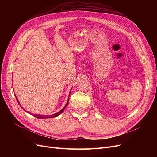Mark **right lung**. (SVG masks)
<instances>
[{"instance_id": "add662e5", "label": "right lung", "mask_w": 157, "mask_h": 157, "mask_svg": "<svg viewBox=\"0 0 157 157\" xmlns=\"http://www.w3.org/2000/svg\"><path fill=\"white\" fill-rule=\"evenodd\" d=\"M71 90L70 91V92H69V95H70V94H71ZM15 97H16V95H15ZM16 101H17V102H18V103L20 105V106L21 107V104H20V102H19V101L18 100V98H17V97H16ZM69 97L68 98V100H67V103H66V104H65V105L64 106V108L62 109H61L60 111H59L58 113H55V114H52V115H39V114H34V116L36 117V118H39V119H45V118H55V117H56L57 116H59V115H60L63 111H64V109H65V108H66V106H67V105H68V104H69ZM21 108L23 109V110H25L24 109V108H23L22 107H21ZM27 113H30V112H29V111H27ZM30 114H31V113H30Z\"/></svg>"}]
</instances>
